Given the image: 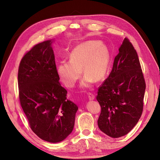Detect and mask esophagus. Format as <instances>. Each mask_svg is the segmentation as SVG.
Here are the masks:
<instances>
[{
	"label": "esophagus",
	"mask_w": 160,
	"mask_h": 160,
	"mask_svg": "<svg viewBox=\"0 0 160 160\" xmlns=\"http://www.w3.org/2000/svg\"><path fill=\"white\" fill-rule=\"evenodd\" d=\"M88 98H89V100H93L95 99V95L93 93H88Z\"/></svg>",
	"instance_id": "obj_1"
}]
</instances>
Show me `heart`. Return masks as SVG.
<instances>
[{"label": "heart", "mask_w": 160, "mask_h": 160, "mask_svg": "<svg viewBox=\"0 0 160 160\" xmlns=\"http://www.w3.org/2000/svg\"><path fill=\"white\" fill-rule=\"evenodd\" d=\"M110 53L108 47L99 41H88L76 46L69 53V61H62L57 72L63 84L73 88L83 72L81 86L88 88L95 81H103L108 75Z\"/></svg>", "instance_id": "heart-1"}]
</instances>
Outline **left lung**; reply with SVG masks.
<instances>
[{
  "label": "left lung",
  "mask_w": 160,
  "mask_h": 160,
  "mask_svg": "<svg viewBox=\"0 0 160 160\" xmlns=\"http://www.w3.org/2000/svg\"><path fill=\"white\" fill-rule=\"evenodd\" d=\"M145 90L138 53L125 38L112 70L98 91L96 98L101 108L98 121L100 130L113 138L128 134L141 118Z\"/></svg>",
  "instance_id": "8db88e82"
}]
</instances>
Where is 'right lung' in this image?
I'll use <instances>...</instances> for the list:
<instances>
[{"mask_svg":"<svg viewBox=\"0 0 160 160\" xmlns=\"http://www.w3.org/2000/svg\"><path fill=\"white\" fill-rule=\"evenodd\" d=\"M52 41L34 46L24 55L18 71L19 100L30 128L51 143L64 140L72 132L78 107L67 99L59 83Z\"/></svg>","mask_w":160,"mask_h":160,"instance_id":"obj_1","label":"right lung"}]
</instances>
